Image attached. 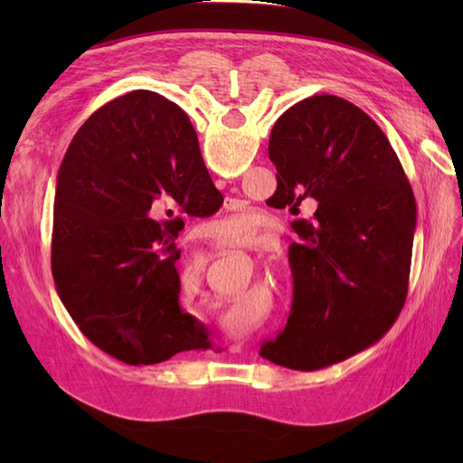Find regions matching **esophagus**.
<instances>
[{
    "label": "esophagus",
    "mask_w": 463,
    "mask_h": 463,
    "mask_svg": "<svg viewBox=\"0 0 463 463\" xmlns=\"http://www.w3.org/2000/svg\"><path fill=\"white\" fill-rule=\"evenodd\" d=\"M229 206H231V209H234V206H237V203H234V201H229V203H226V209H229ZM241 350V344H232V346H231V352H239Z\"/></svg>",
    "instance_id": "obj_1"
}]
</instances>
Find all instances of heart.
I'll list each match as a JSON object with an SVG mask.
<instances>
[{
    "label": "heart",
    "mask_w": 463,
    "mask_h": 463,
    "mask_svg": "<svg viewBox=\"0 0 463 463\" xmlns=\"http://www.w3.org/2000/svg\"><path fill=\"white\" fill-rule=\"evenodd\" d=\"M221 224L222 226H226V229H237L239 226V232L242 234V237H249V234L252 232V229H250V224L244 221V219H222L221 221Z\"/></svg>",
    "instance_id": "1"
}]
</instances>
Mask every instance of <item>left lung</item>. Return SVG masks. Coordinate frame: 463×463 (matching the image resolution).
I'll return each mask as SVG.
<instances>
[{"label": "left lung", "mask_w": 463, "mask_h": 463, "mask_svg": "<svg viewBox=\"0 0 463 463\" xmlns=\"http://www.w3.org/2000/svg\"><path fill=\"white\" fill-rule=\"evenodd\" d=\"M269 156L274 203L292 222V307L260 356L292 370L346 360L386 334L408 297L416 201L388 137L356 105L312 95L274 123Z\"/></svg>", "instance_id": "8db88e82"}]
</instances>
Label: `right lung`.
<instances>
[{
	"mask_svg": "<svg viewBox=\"0 0 463 463\" xmlns=\"http://www.w3.org/2000/svg\"><path fill=\"white\" fill-rule=\"evenodd\" d=\"M214 203L189 117L163 95L117 97L81 125L57 175L52 270L97 348L131 366L201 348L204 326L179 304L175 214Z\"/></svg>",
	"mask_w": 463,
	"mask_h": 463,
	"instance_id": "obj_1",
	"label": "right lung"
}]
</instances>
